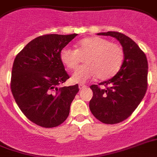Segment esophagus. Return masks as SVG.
<instances>
[{
	"label": "esophagus",
	"mask_w": 157,
	"mask_h": 157,
	"mask_svg": "<svg viewBox=\"0 0 157 157\" xmlns=\"http://www.w3.org/2000/svg\"><path fill=\"white\" fill-rule=\"evenodd\" d=\"M86 87V86L83 85V84H79V85H78V88H79L80 90H83L84 88Z\"/></svg>",
	"instance_id": "1"
}]
</instances>
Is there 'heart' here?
Segmentation results:
<instances>
[{
  "label": "heart",
  "instance_id": "heart-1",
  "mask_svg": "<svg viewBox=\"0 0 157 157\" xmlns=\"http://www.w3.org/2000/svg\"><path fill=\"white\" fill-rule=\"evenodd\" d=\"M75 50L63 48L59 58L66 68L75 70L84 59V63L71 77L75 83H85L88 80L98 77L106 80L118 72L124 59V52L120 45L110 43L99 36H90L75 44Z\"/></svg>",
  "mask_w": 157,
  "mask_h": 157
}]
</instances>
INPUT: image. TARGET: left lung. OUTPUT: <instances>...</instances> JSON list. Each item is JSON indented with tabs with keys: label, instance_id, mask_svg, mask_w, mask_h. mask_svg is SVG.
Returning <instances> with one entry per match:
<instances>
[{
	"label": "left lung",
	"instance_id": "1",
	"mask_svg": "<svg viewBox=\"0 0 157 157\" xmlns=\"http://www.w3.org/2000/svg\"><path fill=\"white\" fill-rule=\"evenodd\" d=\"M99 36L114 37L120 42L124 60L113 78L99 85H92L93 98L90 109L98 120L105 124H117L128 118L140 103L147 90L148 61L136 43L117 32L99 33Z\"/></svg>",
	"mask_w": 157,
	"mask_h": 157
}]
</instances>
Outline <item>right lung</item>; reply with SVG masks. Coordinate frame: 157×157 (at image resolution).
Here are the masks:
<instances>
[{"label":"right lung","instance_id":"add662e5","mask_svg":"<svg viewBox=\"0 0 157 157\" xmlns=\"http://www.w3.org/2000/svg\"><path fill=\"white\" fill-rule=\"evenodd\" d=\"M78 34H50L34 39L15 58L11 90L24 114L45 128L62 124L78 92V85L59 87L69 75L59 58L60 51Z\"/></svg>","mask_w":157,"mask_h":157}]
</instances>
